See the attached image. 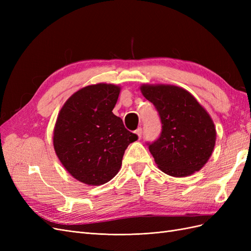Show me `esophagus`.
Listing matches in <instances>:
<instances>
[{
	"label": "esophagus",
	"instance_id": "34e87169",
	"mask_svg": "<svg viewBox=\"0 0 251 251\" xmlns=\"http://www.w3.org/2000/svg\"><path fill=\"white\" fill-rule=\"evenodd\" d=\"M135 134L137 135V137L140 139V138H141V135H142V128H141V127H138L137 130L135 131Z\"/></svg>",
	"mask_w": 251,
	"mask_h": 251
}]
</instances>
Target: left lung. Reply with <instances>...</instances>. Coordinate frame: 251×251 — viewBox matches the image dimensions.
I'll return each instance as SVG.
<instances>
[{"label":"left lung","mask_w":251,"mask_h":251,"mask_svg":"<svg viewBox=\"0 0 251 251\" xmlns=\"http://www.w3.org/2000/svg\"><path fill=\"white\" fill-rule=\"evenodd\" d=\"M142 95L155 105L162 131L149 144L155 162L173 177L191 176L208 161L216 143L209 114L188 91L172 85H142Z\"/></svg>","instance_id":"left-lung-1"}]
</instances>
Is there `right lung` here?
<instances>
[{"mask_svg":"<svg viewBox=\"0 0 251 251\" xmlns=\"http://www.w3.org/2000/svg\"><path fill=\"white\" fill-rule=\"evenodd\" d=\"M120 87L96 83L78 90L60 109L53 146L64 168L88 185H101L116 176L125 151L137 140L123 119L113 114Z\"/></svg>","mask_w":251,"mask_h":251,"instance_id":"add662e5","label":"right lung"}]
</instances>
